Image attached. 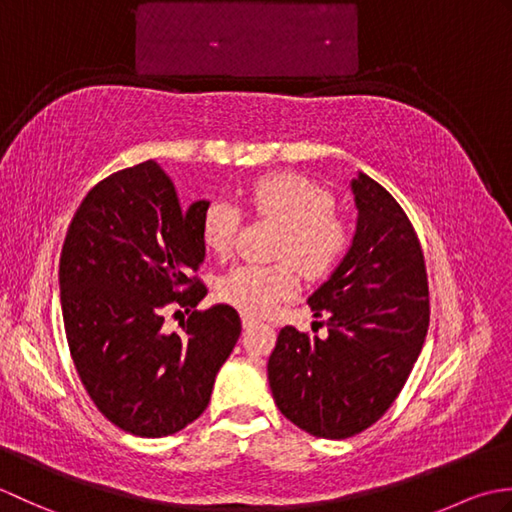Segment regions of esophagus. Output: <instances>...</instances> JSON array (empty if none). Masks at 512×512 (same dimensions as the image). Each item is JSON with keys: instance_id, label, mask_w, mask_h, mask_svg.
<instances>
[{"instance_id": "obj_1", "label": "esophagus", "mask_w": 512, "mask_h": 512, "mask_svg": "<svg viewBox=\"0 0 512 512\" xmlns=\"http://www.w3.org/2000/svg\"><path fill=\"white\" fill-rule=\"evenodd\" d=\"M255 323H257V319H255V317H250V314H242V325H244V330L253 328Z\"/></svg>"}]
</instances>
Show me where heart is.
Instances as JSON below:
<instances>
[{"label":"heart","instance_id":"heart-1","mask_svg":"<svg viewBox=\"0 0 512 512\" xmlns=\"http://www.w3.org/2000/svg\"><path fill=\"white\" fill-rule=\"evenodd\" d=\"M248 204L259 217L281 224L275 255L284 262L228 270L217 284V295L246 314H268L299 290L297 265L308 279H323L339 268L350 248V231L332 213V195L297 173L259 178L248 191ZM200 228L209 253L228 257L239 228L237 206L211 202L202 213Z\"/></svg>","mask_w":512,"mask_h":512}]
</instances>
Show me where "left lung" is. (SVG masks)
Listing matches in <instances>:
<instances>
[{
  "instance_id": "obj_1",
  "label": "left lung",
  "mask_w": 512,
  "mask_h": 512,
  "mask_svg": "<svg viewBox=\"0 0 512 512\" xmlns=\"http://www.w3.org/2000/svg\"><path fill=\"white\" fill-rule=\"evenodd\" d=\"M352 191V246L308 299L314 317L325 319L328 339L286 325L268 358L279 411L328 440L352 438L383 416L429 328L427 268L407 213L365 173L352 180Z\"/></svg>"
}]
</instances>
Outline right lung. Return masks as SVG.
Wrapping results in <instances>:
<instances>
[{"label":"right lung","instance_id":"right-lung-1","mask_svg":"<svg viewBox=\"0 0 512 512\" xmlns=\"http://www.w3.org/2000/svg\"><path fill=\"white\" fill-rule=\"evenodd\" d=\"M147 160L85 195L65 235L59 286L65 336L81 383L103 416L132 436H171L200 418L242 332L235 308L195 310L206 286L202 213ZM169 302L190 319L167 333Z\"/></svg>","mask_w":512,"mask_h":512}]
</instances>
